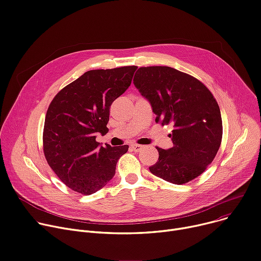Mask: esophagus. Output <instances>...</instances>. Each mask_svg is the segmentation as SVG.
Wrapping results in <instances>:
<instances>
[{
  "label": "esophagus",
  "mask_w": 261,
  "mask_h": 261,
  "mask_svg": "<svg viewBox=\"0 0 261 261\" xmlns=\"http://www.w3.org/2000/svg\"><path fill=\"white\" fill-rule=\"evenodd\" d=\"M131 148H132V150L134 152H140L141 150L144 149V146H141V145H131Z\"/></svg>",
  "instance_id": "esophagus-1"
}]
</instances>
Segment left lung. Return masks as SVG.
Wrapping results in <instances>:
<instances>
[{
  "label": "left lung",
  "instance_id": "left-lung-1",
  "mask_svg": "<svg viewBox=\"0 0 261 261\" xmlns=\"http://www.w3.org/2000/svg\"><path fill=\"white\" fill-rule=\"evenodd\" d=\"M133 83L151 104L155 121L172 124L173 147H156L150 172L174 184L200 176L215 159L223 136L222 116L210 90L195 77L170 66L139 67Z\"/></svg>",
  "mask_w": 261,
  "mask_h": 261
}]
</instances>
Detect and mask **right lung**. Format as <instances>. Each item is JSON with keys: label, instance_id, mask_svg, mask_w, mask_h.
I'll return each instance as SVG.
<instances>
[{"label": "right lung", "instance_id": "right-lung-1", "mask_svg": "<svg viewBox=\"0 0 261 261\" xmlns=\"http://www.w3.org/2000/svg\"><path fill=\"white\" fill-rule=\"evenodd\" d=\"M137 66L92 69L62 88L46 111L43 153L57 177L70 189L91 195L114 176L128 146H100L108 132L110 106L130 86Z\"/></svg>", "mask_w": 261, "mask_h": 261}]
</instances>
